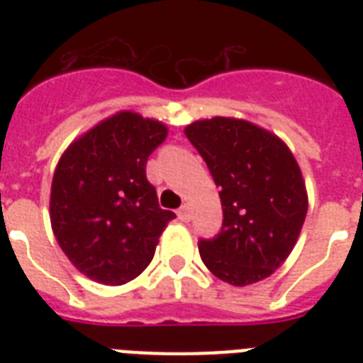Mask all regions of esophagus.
Here are the masks:
<instances>
[{
	"mask_svg": "<svg viewBox=\"0 0 363 363\" xmlns=\"http://www.w3.org/2000/svg\"><path fill=\"white\" fill-rule=\"evenodd\" d=\"M177 216H179V220L188 222V220H190V209H188L186 205H182L181 209L177 211Z\"/></svg>",
	"mask_w": 363,
	"mask_h": 363,
	"instance_id": "obj_1",
	"label": "esophagus"
}]
</instances>
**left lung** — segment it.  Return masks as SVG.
I'll return each mask as SVG.
<instances>
[{
    "label": "left lung",
    "mask_w": 363,
    "mask_h": 363,
    "mask_svg": "<svg viewBox=\"0 0 363 363\" xmlns=\"http://www.w3.org/2000/svg\"><path fill=\"white\" fill-rule=\"evenodd\" d=\"M220 188V233L199 239L207 269L233 286L264 281L298 242L307 190L286 143L252 122L215 116L184 128Z\"/></svg>",
    "instance_id": "left-lung-1"
}]
</instances>
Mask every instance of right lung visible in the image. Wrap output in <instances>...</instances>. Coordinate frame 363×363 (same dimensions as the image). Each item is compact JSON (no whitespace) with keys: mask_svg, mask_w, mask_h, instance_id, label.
I'll list each match as a JSON object with an SVG mask.
<instances>
[{"mask_svg":"<svg viewBox=\"0 0 363 363\" xmlns=\"http://www.w3.org/2000/svg\"><path fill=\"white\" fill-rule=\"evenodd\" d=\"M167 125L121 111L88 130L60 158L50 188V224L77 269L121 286L147 269L158 239L175 218L160 209L147 160Z\"/></svg>","mask_w":363,"mask_h":363,"instance_id":"1","label":"right lung"}]
</instances>
